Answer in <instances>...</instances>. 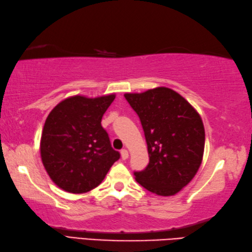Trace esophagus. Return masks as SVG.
<instances>
[{"instance_id": "34e87169", "label": "esophagus", "mask_w": 252, "mask_h": 252, "mask_svg": "<svg viewBox=\"0 0 252 252\" xmlns=\"http://www.w3.org/2000/svg\"><path fill=\"white\" fill-rule=\"evenodd\" d=\"M121 156H122V158L124 159V160H125V159H127V158H128V156H129V155H128V151H127V150H125V149H124V150H122V151H121Z\"/></svg>"}]
</instances>
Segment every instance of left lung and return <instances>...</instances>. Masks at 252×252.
<instances>
[{"mask_svg": "<svg viewBox=\"0 0 252 252\" xmlns=\"http://www.w3.org/2000/svg\"><path fill=\"white\" fill-rule=\"evenodd\" d=\"M144 131L150 161L136 181L159 196H172L192 181L203 160L205 128L198 112L168 87L124 94Z\"/></svg>", "mask_w": 252, "mask_h": 252, "instance_id": "8db88e82", "label": "left lung"}]
</instances>
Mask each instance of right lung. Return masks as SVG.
I'll use <instances>...</instances> for the list:
<instances>
[{
  "label": "right lung",
  "mask_w": 252,
  "mask_h": 252,
  "mask_svg": "<svg viewBox=\"0 0 252 252\" xmlns=\"http://www.w3.org/2000/svg\"><path fill=\"white\" fill-rule=\"evenodd\" d=\"M115 94L65 98L50 111L42 131V163L56 186L82 194L102 182L120 153L101 126L104 112Z\"/></svg>",
  "instance_id": "1"
}]
</instances>
